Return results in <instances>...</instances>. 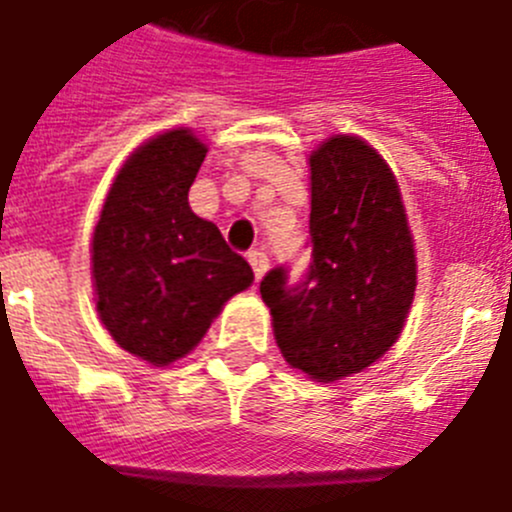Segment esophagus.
I'll return each instance as SVG.
<instances>
[{
  "label": "esophagus",
  "instance_id": "34e87169",
  "mask_svg": "<svg viewBox=\"0 0 512 512\" xmlns=\"http://www.w3.org/2000/svg\"><path fill=\"white\" fill-rule=\"evenodd\" d=\"M247 260H250V265H252V270H255V278H262V275H265V270H268V255H265V252L262 250H252L250 255H247Z\"/></svg>",
  "mask_w": 512,
  "mask_h": 512
}]
</instances>
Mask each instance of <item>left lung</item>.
<instances>
[{
	"mask_svg": "<svg viewBox=\"0 0 512 512\" xmlns=\"http://www.w3.org/2000/svg\"><path fill=\"white\" fill-rule=\"evenodd\" d=\"M311 262L299 283L273 268L260 283L288 366L345 379L397 342L417 286L402 193L389 164L358 136L311 151Z\"/></svg>",
	"mask_w": 512,
	"mask_h": 512,
	"instance_id": "8db88e82",
	"label": "left lung"
}]
</instances>
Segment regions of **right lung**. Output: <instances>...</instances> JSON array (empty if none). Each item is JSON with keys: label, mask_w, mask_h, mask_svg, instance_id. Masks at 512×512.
<instances>
[{"label": "right lung", "mask_w": 512, "mask_h": 512, "mask_svg": "<svg viewBox=\"0 0 512 512\" xmlns=\"http://www.w3.org/2000/svg\"><path fill=\"white\" fill-rule=\"evenodd\" d=\"M206 151L188 128L139 146L92 234L97 314L123 350L151 366L188 355L221 306L255 281L219 226L190 211L188 190Z\"/></svg>", "instance_id": "add662e5"}]
</instances>
